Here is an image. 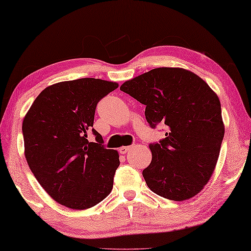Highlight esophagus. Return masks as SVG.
<instances>
[{
  "mask_svg": "<svg viewBox=\"0 0 251 251\" xmlns=\"http://www.w3.org/2000/svg\"><path fill=\"white\" fill-rule=\"evenodd\" d=\"M129 150H130V147H126V146H125V147H121L120 149H119V151H120V153H121V154H126V152H128Z\"/></svg>",
  "mask_w": 251,
  "mask_h": 251,
  "instance_id": "obj_1",
  "label": "esophagus"
}]
</instances>
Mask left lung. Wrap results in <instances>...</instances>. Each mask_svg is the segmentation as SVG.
I'll return each instance as SVG.
<instances>
[{
	"label": "left lung",
	"mask_w": 251,
	"mask_h": 251,
	"mask_svg": "<svg viewBox=\"0 0 251 251\" xmlns=\"http://www.w3.org/2000/svg\"><path fill=\"white\" fill-rule=\"evenodd\" d=\"M120 90L146 105L151 128L166 138L149 146L147 186L163 198L183 201L202 190L218 161L225 126L219 98L200 76L182 68H158L126 81Z\"/></svg>",
	"instance_id": "8db88e82"
}]
</instances>
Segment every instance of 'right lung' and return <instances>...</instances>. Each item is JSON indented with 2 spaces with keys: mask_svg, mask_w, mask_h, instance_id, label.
Instances as JSON below:
<instances>
[{
  "mask_svg": "<svg viewBox=\"0 0 251 251\" xmlns=\"http://www.w3.org/2000/svg\"><path fill=\"white\" fill-rule=\"evenodd\" d=\"M119 87L94 77L45 88L24 117V154L32 174L52 199L75 210L101 202L113 187L120 160L105 149L93 121L98 102ZM96 142L90 143V130Z\"/></svg>",
  "mask_w": 251,
  "mask_h": 251,
  "instance_id": "add662e5",
  "label": "right lung"
}]
</instances>
